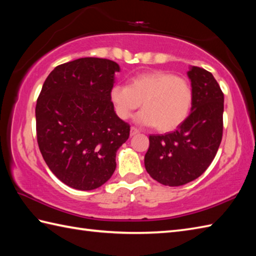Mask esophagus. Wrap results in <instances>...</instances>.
<instances>
[{"label": "esophagus", "mask_w": 256, "mask_h": 256, "mask_svg": "<svg viewBox=\"0 0 256 256\" xmlns=\"http://www.w3.org/2000/svg\"><path fill=\"white\" fill-rule=\"evenodd\" d=\"M140 133V131L138 128H131V136H134V135H136V134H138Z\"/></svg>", "instance_id": "obj_1"}]
</instances>
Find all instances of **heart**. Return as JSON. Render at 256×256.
Segmentation results:
<instances>
[{
  "label": "heart",
  "mask_w": 256,
  "mask_h": 256,
  "mask_svg": "<svg viewBox=\"0 0 256 256\" xmlns=\"http://www.w3.org/2000/svg\"><path fill=\"white\" fill-rule=\"evenodd\" d=\"M110 99L116 116L128 120L140 106L136 121L170 132L182 124L192 110L194 92L184 77L164 70L142 72L130 79L128 84H116Z\"/></svg>",
  "instance_id": "1"
}]
</instances>
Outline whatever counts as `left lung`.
<instances>
[{
    "label": "left lung",
    "mask_w": 256,
    "mask_h": 256,
    "mask_svg": "<svg viewBox=\"0 0 256 256\" xmlns=\"http://www.w3.org/2000/svg\"><path fill=\"white\" fill-rule=\"evenodd\" d=\"M192 112L176 131L150 135L144 164L150 177L176 187L202 175L214 160L224 132V96L211 72L192 66Z\"/></svg>",
    "instance_id": "left-lung-1"
}]
</instances>
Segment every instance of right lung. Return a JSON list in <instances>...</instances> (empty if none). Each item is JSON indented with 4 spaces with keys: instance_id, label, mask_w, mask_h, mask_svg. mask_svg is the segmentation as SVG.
Listing matches in <instances>:
<instances>
[{
    "instance_id": "right-lung-1",
    "label": "right lung",
    "mask_w": 256,
    "mask_h": 256,
    "mask_svg": "<svg viewBox=\"0 0 256 256\" xmlns=\"http://www.w3.org/2000/svg\"><path fill=\"white\" fill-rule=\"evenodd\" d=\"M120 66L86 57L59 64L36 103L37 143L59 180L78 190L99 188L113 175L116 150L130 136L110 99Z\"/></svg>"
}]
</instances>
